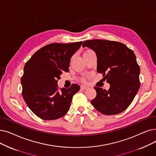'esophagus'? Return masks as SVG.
Instances as JSON below:
<instances>
[{
    "instance_id": "obj_1",
    "label": "esophagus",
    "mask_w": 156,
    "mask_h": 156,
    "mask_svg": "<svg viewBox=\"0 0 156 156\" xmlns=\"http://www.w3.org/2000/svg\"><path fill=\"white\" fill-rule=\"evenodd\" d=\"M89 87L88 86H86V85H82L81 86V89L82 90H87V89H89Z\"/></svg>"
}]
</instances>
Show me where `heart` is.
Here are the masks:
<instances>
[{
    "mask_svg": "<svg viewBox=\"0 0 156 156\" xmlns=\"http://www.w3.org/2000/svg\"><path fill=\"white\" fill-rule=\"evenodd\" d=\"M89 51H91L90 50H87V51H85L84 53H83V55H85V54H86V53H87L88 52H89Z\"/></svg>",
    "mask_w": 156,
    "mask_h": 156,
    "instance_id": "b5f03b06",
    "label": "heart"
}]
</instances>
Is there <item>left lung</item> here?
<instances>
[{
	"label": "left lung",
	"instance_id": "1",
	"mask_svg": "<svg viewBox=\"0 0 156 156\" xmlns=\"http://www.w3.org/2000/svg\"><path fill=\"white\" fill-rule=\"evenodd\" d=\"M82 46L96 53L97 71L103 73L110 85L108 90L94 87L97 95L92 105L107 115L122 112L132 103L140 87V69L134 53L123 43L108 40L85 41Z\"/></svg>",
	"mask_w": 156,
	"mask_h": 156
}]
</instances>
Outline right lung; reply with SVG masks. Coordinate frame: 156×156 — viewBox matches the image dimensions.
I'll use <instances>...</instances> for the list:
<instances>
[{
	"instance_id": "1",
	"label": "right lung",
	"mask_w": 156,
	"mask_h": 156,
	"mask_svg": "<svg viewBox=\"0 0 156 156\" xmlns=\"http://www.w3.org/2000/svg\"><path fill=\"white\" fill-rule=\"evenodd\" d=\"M52 43L37 50L26 62L21 78L22 96L31 111L43 120L58 119L70 108L73 96L80 89L73 84L58 89L63 71L68 72L71 58L82 44Z\"/></svg>"
}]
</instances>
